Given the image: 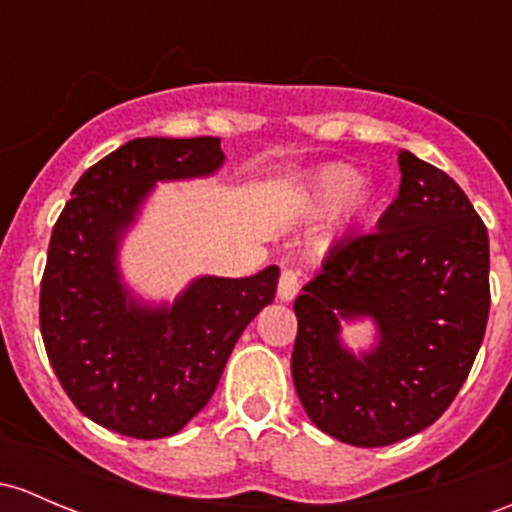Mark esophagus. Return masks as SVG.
Wrapping results in <instances>:
<instances>
[{
	"label": "esophagus",
	"instance_id": "1",
	"mask_svg": "<svg viewBox=\"0 0 512 512\" xmlns=\"http://www.w3.org/2000/svg\"><path fill=\"white\" fill-rule=\"evenodd\" d=\"M299 294V272L292 267H284L279 277V299L292 301Z\"/></svg>",
	"mask_w": 512,
	"mask_h": 512
}]
</instances>
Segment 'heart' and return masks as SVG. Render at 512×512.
Segmentation results:
<instances>
[{
	"label": "heart",
	"mask_w": 512,
	"mask_h": 512,
	"mask_svg": "<svg viewBox=\"0 0 512 512\" xmlns=\"http://www.w3.org/2000/svg\"><path fill=\"white\" fill-rule=\"evenodd\" d=\"M358 186H360V174L355 169H351V166H343V164L326 166V169L319 171V174L314 176V181H311V208L319 213L333 211V208L341 206L347 196L351 195L352 198L346 203L348 211H363V208L370 203V198L363 188H359L356 192L354 188ZM353 190L355 194L352 193Z\"/></svg>",
	"instance_id": "1"
}]
</instances>
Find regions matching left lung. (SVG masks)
Segmentation results:
<instances>
[{
  "mask_svg": "<svg viewBox=\"0 0 512 512\" xmlns=\"http://www.w3.org/2000/svg\"><path fill=\"white\" fill-rule=\"evenodd\" d=\"M400 193L378 230L341 240L294 301L292 378L311 422L353 446H387L434 424L486 333L488 230L454 179L400 152ZM370 318L379 343L355 356L343 320Z\"/></svg>",
  "mask_w": 512,
  "mask_h": 512,
  "instance_id": "obj_1",
  "label": "left lung"
}]
</instances>
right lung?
<instances>
[{
    "label": "right lung",
    "instance_id": "obj_1",
    "mask_svg": "<svg viewBox=\"0 0 512 512\" xmlns=\"http://www.w3.org/2000/svg\"><path fill=\"white\" fill-rule=\"evenodd\" d=\"M218 137H144L90 166L58 215L41 279L39 319L53 373L100 427L171 437L213 397L245 326L272 304L279 267L252 277H198L174 304H142L122 284L117 252L157 181L211 176Z\"/></svg>",
    "mask_w": 512,
    "mask_h": 512
}]
</instances>
